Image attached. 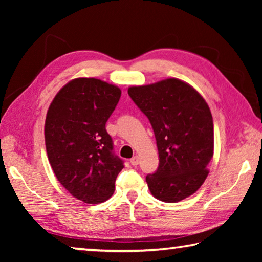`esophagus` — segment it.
Masks as SVG:
<instances>
[{
    "instance_id": "1",
    "label": "esophagus",
    "mask_w": 262,
    "mask_h": 262,
    "mask_svg": "<svg viewBox=\"0 0 262 262\" xmlns=\"http://www.w3.org/2000/svg\"><path fill=\"white\" fill-rule=\"evenodd\" d=\"M130 164H132L133 166L139 165V157H137V156H134V157H133V158L130 159Z\"/></svg>"
}]
</instances>
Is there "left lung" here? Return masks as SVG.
Listing matches in <instances>:
<instances>
[{"label": "left lung", "instance_id": "left-lung-1", "mask_svg": "<svg viewBox=\"0 0 262 262\" xmlns=\"http://www.w3.org/2000/svg\"><path fill=\"white\" fill-rule=\"evenodd\" d=\"M128 95L151 123L159 155L157 171L145 177L155 198L179 202L205 183L214 155V123L203 97L178 78L130 86Z\"/></svg>", "mask_w": 262, "mask_h": 262}]
</instances>
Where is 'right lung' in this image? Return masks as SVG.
<instances>
[{
	"mask_svg": "<svg viewBox=\"0 0 262 262\" xmlns=\"http://www.w3.org/2000/svg\"><path fill=\"white\" fill-rule=\"evenodd\" d=\"M120 96L118 86L98 78H75L57 92L47 111L48 161L60 184L86 203L112 196L123 168L105 128Z\"/></svg>",
	"mask_w": 262,
	"mask_h": 262,
	"instance_id": "obj_1",
	"label": "right lung"
}]
</instances>
